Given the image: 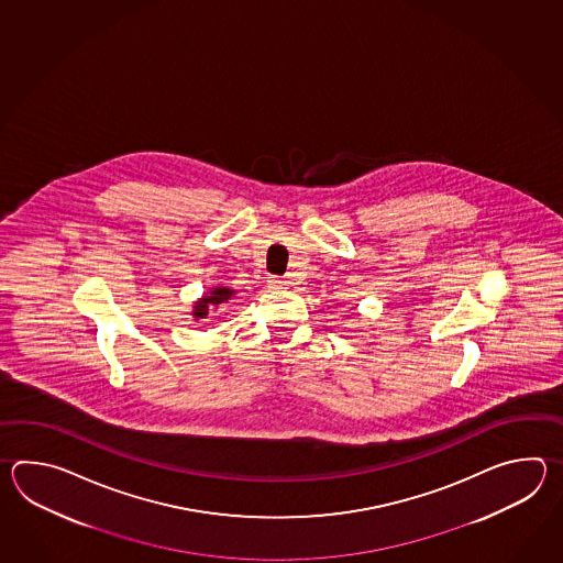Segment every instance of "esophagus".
I'll use <instances>...</instances> for the list:
<instances>
[{"instance_id":"obj_1","label":"esophagus","mask_w":563,"mask_h":563,"mask_svg":"<svg viewBox=\"0 0 563 563\" xmlns=\"http://www.w3.org/2000/svg\"><path fill=\"white\" fill-rule=\"evenodd\" d=\"M269 286H272V287L286 286V279H282V277H269Z\"/></svg>"}]
</instances>
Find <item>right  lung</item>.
<instances>
[{"instance_id": "add662e5", "label": "right lung", "mask_w": 563, "mask_h": 563, "mask_svg": "<svg viewBox=\"0 0 563 563\" xmlns=\"http://www.w3.org/2000/svg\"><path fill=\"white\" fill-rule=\"evenodd\" d=\"M233 294H235V291H233V289H228V287H216L209 296H205L201 301H197V303H195V311H192V316H195V318H207L209 310H213V308H219V306L228 303Z\"/></svg>"}]
</instances>
